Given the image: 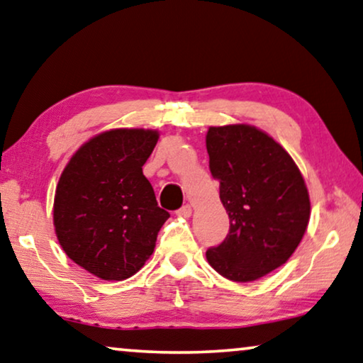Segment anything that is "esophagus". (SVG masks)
<instances>
[{"label": "esophagus", "mask_w": 363, "mask_h": 363, "mask_svg": "<svg viewBox=\"0 0 363 363\" xmlns=\"http://www.w3.org/2000/svg\"><path fill=\"white\" fill-rule=\"evenodd\" d=\"M176 213L179 215V216H184V218H189V216L192 215V207L187 203V205H184V207H181L179 210H177Z\"/></svg>", "instance_id": "34e87169"}]
</instances>
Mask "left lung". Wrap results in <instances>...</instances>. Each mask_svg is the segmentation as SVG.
Returning <instances> with one entry per match:
<instances>
[{"mask_svg":"<svg viewBox=\"0 0 363 363\" xmlns=\"http://www.w3.org/2000/svg\"><path fill=\"white\" fill-rule=\"evenodd\" d=\"M210 172L230 233L207 251L216 272L252 282L289 261L310 221V196L291 156L266 132L246 123L210 127Z\"/></svg>","mask_w":363,"mask_h":363,"instance_id":"8db88e82","label":"left lung"}]
</instances>
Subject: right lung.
<instances>
[{
	"label": "right lung",
	"instance_id": "right-lung-1",
	"mask_svg": "<svg viewBox=\"0 0 363 363\" xmlns=\"http://www.w3.org/2000/svg\"><path fill=\"white\" fill-rule=\"evenodd\" d=\"M158 138L156 130H107L72 156L58 181V242L73 262L102 280L137 274L169 218L142 169Z\"/></svg>",
	"mask_w": 363,
	"mask_h": 363
}]
</instances>
